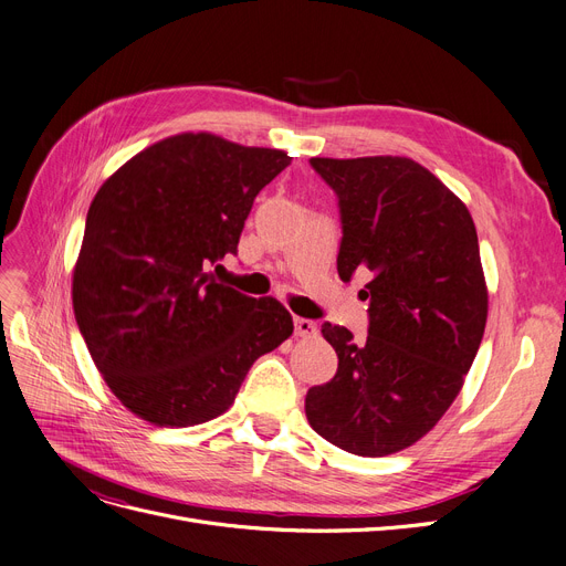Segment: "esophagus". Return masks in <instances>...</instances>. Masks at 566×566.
<instances>
[{
	"instance_id": "obj_1",
	"label": "esophagus",
	"mask_w": 566,
	"mask_h": 566,
	"mask_svg": "<svg viewBox=\"0 0 566 566\" xmlns=\"http://www.w3.org/2000/svg\"><path fill=\"white\" fill-rule=\"evenodd\" d=\"M293 324H296V335L298 337H314L316 335V324L310 322V318L296 316V318H293Z\"/></svg>"
}]
</instances>
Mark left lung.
<instances>
[{
    "label": "left lung",
    "instance_id": "8db88e82",
    "mask_svg": "<svg viewBox=\"0 0 566 566\" xmlns=\"http://www.w3.org/2000/svg\"><path fill=\"white\" fill-rule=\"evenodd\" d=\"M337 193V273H370V328L356 342L324 324L339 363L307 390L314 432L363 458L398 453L428 434L464 384L488 318L474 219L428 168L407 157H312Z\"/></svg>",
    "mask_w": 566,
    "mask_h": 566
}]
</instances>
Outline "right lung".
<instances>
[{
    "label": "right lung",
    "mask_w": 566,
    "mask_h": 566,
    "mask_svg": "<svg viewBox=\"0 0 566 566\" xmlns=\"http://www.w3.org/2000/svg\"><path fill=\"white\" fill-rule=\"evenodd\" d=\"M289 164L273 147L189 132L145 147L96 191L73 314L96 370L138 419H217L254 360L293 333L280 301L242 296L210 270L238 252L256 193Z\"/></svg>",
    "instance_id": "obj_1"
}]
</instances>
